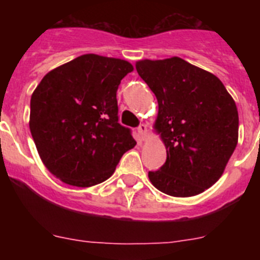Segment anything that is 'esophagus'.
Returning a JSON list of instances; mask_svg holds the SVG:
<instances>
[{"label": "esophagus", "instance_id": "esophagus-1", "mask_svg": "<svg viewBox=\"0 0 260 260\" xmlns=\"http://www.w3.org/2000/svg\"><path fill=\"white\" fill-rule=\"evenodd\" d=\"M138 133H139L142 139H146V138L148 137V127H147V125L142 123V125L138 127Z\"/></svg>", "mask_w": 260, "mask_h": 260}]
</instances>
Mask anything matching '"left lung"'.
I'll use <instances>...</instances> for the list:
<instances>
[{
  "label": "left lung",
  "mask_w": 260,
  "mask_h": 260,
  "mask_svg": "<svg viewBox=\"0 0 260 260\" xmlns=\"http://www.w3.org/2000/svg\"><path fill=\"white\" fill-rule=\"evenodd\" d=\"M138 74L158 104L155 132L167 161L148 172L156 189L172 197H194L225 171L238 142V110L219 78L180 57L141 59Z\"/></svg>",
  "instance_id": "obj_1"
}]
</instances>
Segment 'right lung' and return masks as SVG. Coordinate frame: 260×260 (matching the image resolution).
I'll use <instances>...</instances> for the list:
<instances>
[{
  "instance_id": "1",
  "label": "right lung",
  "mask_w": 260,
  "mask_h": 260,
  "mask_svg": "<svg viewBox=\"0 0 260 260\" xmlns=\"http://www.w3.org/2000/svg\"><path fill=\"white\" fill-rule=\"evenodd\" d=\"M130 62L83 54L53 69L31 96L29 130L41 161L62 182H104L137 144L118 123L117 89Z\"/></svg>"
}]
</instances>
